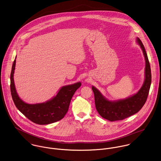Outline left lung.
I'll return each instance as SVG.
<instances>
[{
    "instance_id": "8db88e82",
    "label": "left lung",
    "mask_w": 161,
    "mask_h": 161,
    "mask_svg": "<svg viewBox=\"0 0 161 161\" xmlns=\"http://www.w3.org/2000/svg\"><path fill=\"white\" fill-rule=\"evenodd\" d=\"M137 42L142 50L146 67L144 83L136 94L126 99L113 101L107 99L97 89L92 86L97 111L102 118L110 121L123 120L137 113L147 100L151 84V67L145 48L139 38H137Z\"/></svg>"
}]
</instances>
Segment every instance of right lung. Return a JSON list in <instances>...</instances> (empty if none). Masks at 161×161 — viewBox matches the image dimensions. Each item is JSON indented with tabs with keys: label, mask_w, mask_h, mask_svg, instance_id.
I'll return each instance as SVG.
<instances>
[{
	"label": "right lung",
	"mask_w": 161,
	"mask_h": 161,
	"mask_svg": "<svg viewBox=\"0 0 161 161\" xmlns=\"http://www.w3.org/2000/svg\"><path fill=\"white\" fill-rule=\"evenodd\" d=\"M15 63V59L10 73V92L17 108L31 121L40 125L51 124L64 118L72 97L81 83L78 82L62 87L55 97L45 103L28 104L19 97L16 92L14 81Z\"/></svg>",
	"instance_id": "1"
}]
</instances>
